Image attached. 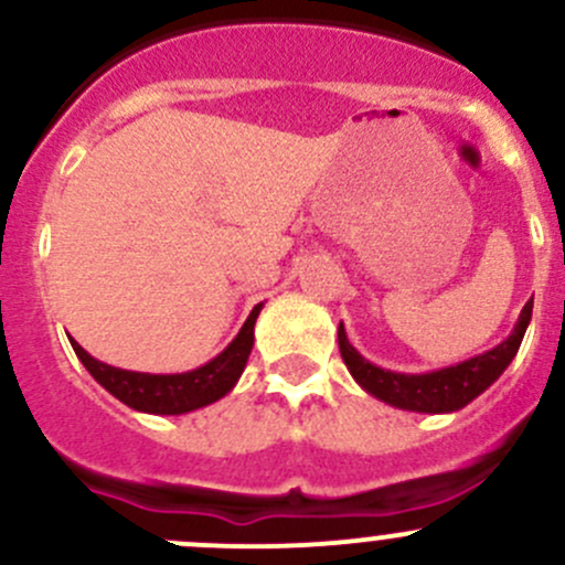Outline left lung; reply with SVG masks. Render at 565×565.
Returning a JSON list of instances; mask_svg holds the SVG:
<instances>
[{"label": "left lung", "mask_w": 565, "mask_h": 565, "mask_svg": "<svg viewBox=\"0 0 565 565\" xmlns=\"http://www.w3.org/2000/svg\"><path fill=\"white\" fill-rule=\"evenodd\" d=\"M530 315H533V300H527L514 333L503 344L483 352V355L470 358V361L457 363V366L440 369V372L431 374H396L363 361L355 347L347 341L344 324H339V352L344 358L347 369L352 372V377L372 396L383 398L393 407L415 409V413H454V409L470 404L478 393L487 391L505 372V366L514 361L516 350L522 344V335L527 330Z\"/></svg>", "instance_id": "left-lung-1"}]
</instances>
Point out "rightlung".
Returning a JSON list of instances; mask_svg holds the SVG:
<instances>
[{
  "mask_svg": "<svg viewBox=\"0 0 565 565\" xmlns=\"http://www.w3.org/2000/svg\"><path fill=\"white\" fill-rule=\"evenodd\" d=\"M259 309L262 306H254V311L248 315L237 339L218 358H213L210 363L185 374L125 372V369H114L95 361L76 341H71V344L76 350L78 361L87 366V372L122 404L141 409V413L182 415L204 407V404L218 402L221 396H226L232 391V385L237 383V377L246 369L250 347H254V322Z\"/></svg>",
  "mask_w": 565,
  "mask_h": 565,
  "instance_id": "1",
  "label": "right lung"
}]
</instances>
